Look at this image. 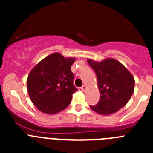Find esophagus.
I'll return each instance as SVG.
<instances>
[{
	"instance_id": "esophagus-1",
	"label": "esophagus",
	"mask_w": 153,
	"mask_h": 153,
	"mask_svg": "<svg viewBox=\"0 0 153 153\" xmlns=\"http://www.w3.org/2000/svg\"><path fill=\"white\" fill-rule=\"evenodd\" d=\"M81 90H82V91L83 92H85L86 90V86H85V85H83V86H82V87H81Z\"/></svg>"
}]
</instances>
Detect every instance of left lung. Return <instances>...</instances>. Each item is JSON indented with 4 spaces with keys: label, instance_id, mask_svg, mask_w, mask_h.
<instances>
[{
    "label": "left lung",
    "instance_id": "obj_1",
    "mask_svg": "<svg viewBox=\"0 0 153 153\" xmlns=\"http://www.w3.org/2000/svg\"><path fill=\"white\" fill-rule=\"evenodd\" d=\"M97 74L100 98L98 103L90 106L92 110L104 116L117 113L129 102L134 92L135 79L123 64L113 58L98 62L87 59Z\"/></svg>",
    "mask_w": 153,
    "mask_h": 153
}]
</instances>
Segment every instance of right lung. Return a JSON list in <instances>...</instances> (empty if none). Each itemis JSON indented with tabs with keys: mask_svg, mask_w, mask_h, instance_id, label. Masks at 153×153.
<instances>
[{
	"mask_svg": "<svg viewBox=\"0 0 153 153\" xmlns=\"http://www.w3.org/2000/svg\"><path fill=\"white\" fill-rule=\"evenodd\" d=\"M75 60V57L53 53L30 70L27 79V92L31 102L40 112L56 114L70 105L76 91L71 71Z\"/></svg>",
	"mask_w": 153,
	"mask_h": 153,
	"instance_id": "right-lung-1",
	"label": "right lung"
}]
</instances>
